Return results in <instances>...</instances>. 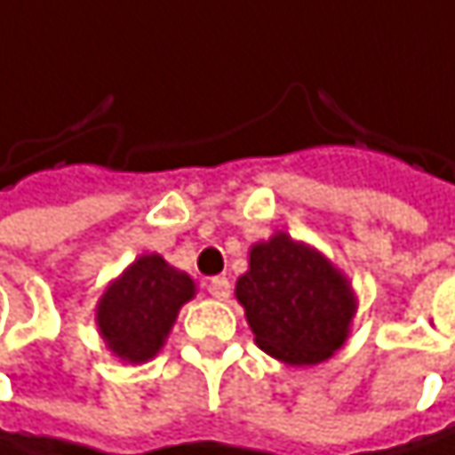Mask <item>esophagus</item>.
Here are the masks:
<instances>
[{
    "instance_id": "1",
    "label": "esophagus",
    "mask_w": 455,
    "mask_h": 455,
    "mask_svg": "<svg viewBox=\"0 0 455 455\" xmlns=\"http://www.w3.org/2000/svg\"><path fill=\"white\" fill-rule=\"evenodd\" d=\"M206 289H209V294L214 299H228L230 297V281L228 278H212Z\"/></svg>"
}]
</instances>
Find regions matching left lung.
<instances>
[{"label": "left lung", "mask_w": 455, "mask_h": 455, "mask_svg": "<svg viewBox=\"0 0 455 455\" xmlns=\"http://www.w3.org/2000/svg\"><path fill=\"white\" fill-rule=\"evenodd\" d=\"M235 299L254 341L286 365H318L344 347L357 297L349 278L315 246L278 230L249 249Z\"/></svg>", "instance_id": "8db88e82"}]
</instances>
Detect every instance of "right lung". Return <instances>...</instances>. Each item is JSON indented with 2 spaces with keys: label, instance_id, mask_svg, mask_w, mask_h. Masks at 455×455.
I'll return each mask as SVG.
<instances>
[{
  "label": "right lung",
  "instance_id": "1",
  "mask_svg": "<svg viewBox=\"0 0 455 455\" xmlns=\"http://www.w3.org/2000/svg\"><path fill=\"white\" fill-rule=\"evenodd\" d=\"M196 297V281L161 254H140L114 278L95 307V323L121 363L153 360L169 339L180 307Z\"/></svg>",
  "mask_w": 455,
  "mask_h": 455
}]
</instances>
